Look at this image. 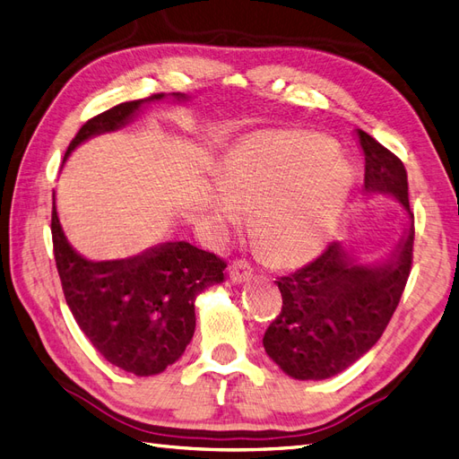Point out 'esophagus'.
Returning a JSON list of instances; mask_svg holds the SVG:
<instances>
[{"label":"esophagus","mask_w":459,"mask_h":459,"mask_svg":"<svg viewBox=\"0 0 459 459\" xmlns=\"http://www.w3.org/2000/svg\"><path fill=\"white\" fill-rule=\"evenodd\" d=\"M230 278L235 281V283H241V281H247L251 276H253V268L251 264L247 263V260L243 258H235L233 263L230 264Z\"/></svg>","instance_id":"esophagus-1"}]
</instances>
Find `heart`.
I'll list each match as a JSON object with an SVG mask.
<instances>
[{
  "label": "heart",
  "mask_w": 459,
  "mask_h": 459,
  "mask_svg": "<svg viewBox=\"0 0 459 459\" xmlns=\"http://www.w3.org/2000/svg\"><path fill=\"white\" fill-rule=\"evenodd\" d=\"M216 189L196 204L218 235L251 216V235L270 264L313 258L336 230L351 191V168L333 143L299 129L260 131L214 168Z\"/></svg>",
  "instance_id": "heart-1"
}]
</instances>
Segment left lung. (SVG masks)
I'll use <instances>...</instances> for the list:
<instances>
[{
    "mask_svg": "<svg viewBox=\"0 0 459 459\" xmlns=\"http://www.w3.org/2000/svg\"><path fill=\"white\" fill-rule=\"evenodd\" d=\"M365 154V191L394 196L410 226L386 263L361 266L330 243L313 263L278 278L281 311L264 332V350L297 380H325L361 359L380 340L398 307L413 263L415 224L402 160L357 129Z\"/></svg>",
    "mask_w": 459,
    "mask_h": 459,
    "instance_id": "8db88e82",
    "label": "left lung"
}]
</instances>
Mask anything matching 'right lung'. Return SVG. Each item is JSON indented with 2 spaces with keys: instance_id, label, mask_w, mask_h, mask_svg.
<instances>
[{
  "instance_id": "right-lung-1",
  "label": "right lung",
  "mask_w": 459,
  "mask_h": 459,
  "mask_svg": "<svg viewBox=\"0 0 459 459\" xmlns=\"http://www.w3.org/2000/svg\"><path fill=\"white\" fill-rule=\"evenodd\" d=\"M162 98L123 102L94 116L71 141L65 158L94 134L126 126L144 102ZM52 241L61 288L79 328L106 361L137 377L158 375L178 361L195 333L196 295L224 281V258L187 241H168L123 260L84 258L61 230L56 203Z\"/></svg>"
}]
</instances>
